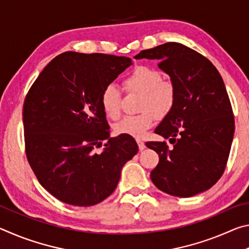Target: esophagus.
<instances>
[{"label": "esophagus", "instance_id": "obj_1", "mask_svg": "<svg viewBox=\"0 0 249 249\" xmlns=\"http://www.w3.org/2000/svg\"><path fill=\"white\" fill-rule=\"evenodd\" d=\"M137 142V144H138V148H140V150H144L145 149V142H142V141H141V140H137L136 141Z\"/></svg>", "mask_w": 249, "mask_h": 249}]
</instances>
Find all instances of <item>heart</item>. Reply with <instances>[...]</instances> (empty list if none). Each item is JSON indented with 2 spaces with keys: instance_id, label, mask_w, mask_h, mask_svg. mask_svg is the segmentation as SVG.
<instances>
[{
  "instance_id": "1",
  "label": "heart",
  "mask_w": 249,
  "mask_h": 249,
  "mask_svg": "<svg viewBox=\"0 0 249 249\" xmlns=\"http://www.w3.org/2000/svg\"><path fill=\"white\" fill-rule=\"evenodd\" d=\"M122 83L126 92H141L142 112L123 117L115 130L120 135L142 137L154 125L156 115L163 117L171 111L176 101V87L169 80H163L158 69L144 65L134 67ZM121 102L120 88L116 84H107L101 94V105L109 119L115 120L120 116Z\"/></svg>"
}]
</instances>
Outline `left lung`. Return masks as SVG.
<instances>
[{"instance_id": "1", "label": "left lung", "mask_w": 249, "mask_h": 249, "mask_svg": "<svg viewBox=\"0 0 249 249\" xmlns=\"http://www.w3.org/2000/svg\"><path fill=\"white\" fill-rule=\"evenodd\" d=\"M136 59H157L176 87V101L155 133L166 142L146 146L159 155L150 179L159 190L189 197L208 190L225 170L235 123L220 72L208 58L179 43L142 50Z\"/></svg>"}]
</instances>
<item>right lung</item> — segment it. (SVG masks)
<instances>
[{"mask_svg":"<svg viewBox=\"0 0 249 249\" xmlns=\"http://www.w3.org/2000/svg\"><path fill=\"white\" fill-rule=\"evenodd\" d=\"M130 65L127 57L67 52L53 58L29 89L23 107L26 157L56 199L75 206L100 203L137 154L132 136L109 138L101 105L104 88Z\"/></svg>","mask_w":249,"mask_h":249,"instance_id":"right-lung-1","label":"right lung"}]
</instances>
